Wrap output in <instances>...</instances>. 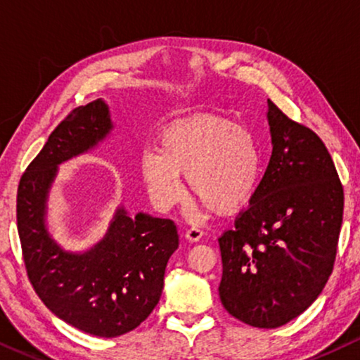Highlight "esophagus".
I'll use <instances>...</instances> for the list:
<instances>
[{
    "label": "esophagus",
    "mask_w": 360,
    "mask_h": 360,
    "mask_svg": "<svg viewBox=\"0 0 360 360\" xmlns=\"http://www.w3.org/2000/svg\"><path fill=\"white\" fill-rule=\"evenodd\" d=\"M185 238L191 240V243H198V240L203 238V231L200 228H190L185 231Z\"/></svg>",
    "instance_id": "obj_1"
}]
</instances>
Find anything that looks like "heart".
Returning <instances> with one entry per match:
<instances>
[{
	"label": "heart",
	"instance_id": "b5f03b06",
	"mask_svg": "<svg viewBox=\"0 0 360 360\" xmlns=\"http://www.w3.org/2000/svg\"><path fill=\"white\" fill-rule=\"evenodd\" d=\"M141 176L152 203L170 210L184 200L180 175L211 213L233 214L250 203L264 159L252 132L219 116H195L162 132L160 149L141 155Z\"/></svg>",
	"mask_w": 360,
	"mask_h": 360
}]
</instances>
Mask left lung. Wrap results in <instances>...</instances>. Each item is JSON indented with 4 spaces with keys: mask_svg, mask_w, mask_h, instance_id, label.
Masks as SVG:
<instances>
[{
    "mask_svg": "<svg viewBox=\"0 0 360 360\" xmlns=\"http://www.w3.org/2000/svg\"><path fill=\"white\" fill-rule=\"evenodd\" d=\"M272 155L249 208L218 239L219 298L249 326L292 321L333 272L344 193L323 141L267 100Z\"/></svg>",
    "mask_w": 360,
    "mask_h": 360,
    "instance_id": "obj_1",
    "label": "left lung"
}]
</instances>
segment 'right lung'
Segmentation results:
<instances>
[{
    "mask_svg": "<svg viewBox=\"0 0 360 360\" xmlns=\"http://www.w3.org/2000/svg\"><path fill=\"white\" fill-rule=\"evenodd\" d=\"M110 106L96 100L73 110L24 172L18 186V233L34 290L51 311L83 333L116 338L139 326L159 303L165 267L179 248L172 219L131 216L120 205L103 238L68 250L49 229V198L58 167L110 137Z\"/></svg>",
    "mask_w": 360,
    "mask_h": 360,
    "instance_id": "add662e5",
    "label": "right lung"
}]
</instances>
